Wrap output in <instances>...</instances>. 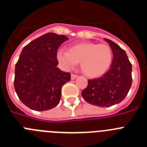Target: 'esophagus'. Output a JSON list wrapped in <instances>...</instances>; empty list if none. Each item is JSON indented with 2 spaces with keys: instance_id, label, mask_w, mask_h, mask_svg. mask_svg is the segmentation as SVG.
Returning a JSON list of instances; mask_svg holds the SVG:
<instances>
[{
  "instance_id": "1",
  "label": "esophagus",
  "mask_w": 147,
  "mask_h": 147,
  "mask_svg": "<svg viewBox=\"0 0 147 147\" xmlns=\"http://www.w3.org/2000/svg\"><path fill=\"white\" fill-rule=\"evenodd\" d=\"M77 77H78V76L76 74H71V78L72 80H74L75 79H76Z\"/></svg>"
}]
</instances>
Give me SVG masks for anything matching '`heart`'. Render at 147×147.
<instances>
[{"instance_id":"obj_1","label":"heart","mask_w":147,"mask_h":147,"mask_svg":"<svg viewBox=\"0 0 147 147\" xmlns=\"http://www.w3.org/2000/svg\"><path fill=\"white\" fill-rule=\"evenodd\" d=\"M62 67L69 70L80 62V68L89 78L102 76L108 71L113 61L112 49L106 44L83 42L70 46L67 51L59 49L56 54Z\"/></svg>"}]
</instances>
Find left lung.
Returning a JSON list of instances; mask_svg holds the SVG:
<instances>
[{"label": "left lung", "instance_id": "1", "mask_svg": "<svg viewBox=\"0 0 147 147\" xmlns=\"http://www.w3.org/2000/svg\"><path fill=\"white\" fill-rule=\"evenodd\" d=\"M104 40L112 49V64L102 77L88 80L82 96L88 103L107 107L120 103L129 92L132 85V65L125 51L112 40Z\"/></svg>", "mask_w": 147, "mask_h": 147}]
</instances>
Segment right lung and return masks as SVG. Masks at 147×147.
Wrapping results in <instances>:
<instances>
[{"label":"right lung","mask_w":147,"mask_h":147,"mask_svg":"<svg viewBox=\"0 0 147 147\" xmlns=\"http://www.w3.org/2000/svg\"><path fill=\"white\" fill-rule=\"evenodd\" d=\"M67 40L65 35L47 33L22 50L15 65L14 86L20 101L30 109L44 111L59 104L62 87L70 81L71 74L57 67L56 54Z\"/></svg>","instance_id":"add662e5"}]
</instances>
